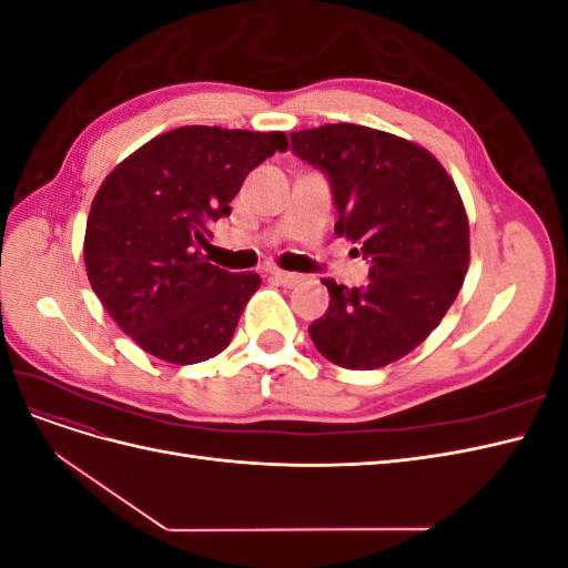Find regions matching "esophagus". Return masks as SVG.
Instances as JSON below:
<instances>
[{
	"instance_id": "34e87169",
	"label": "esophagus",
	"mask_w": 568,
	"mask_h": 568,
	"mask_svg": "<svg viewBox=\"0 0 568 568\" xmlns=\"http://www.w3.org/2000/svg\"><path fill=\"white\" fill-rule=\"evenodd\" d=\"M270 274H272V277L277 280L280 284H284V286H296V284L301 282V274H296V272H286V270H280V267H274Z\"/></svg>"
}]
</instances>
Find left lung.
<instances>
[{"instance_id":"obj_1","label":"left lung","mask_w":568,"mask_h":568,"mask_svg":"<svg viewBox=\"0 0 568 568\" xmlns=\"http://www.w3.org/2000/svg\"><path fill=\"white\" fill-rule=\"evenodd\" d=\"M291 146L329 178L336 234L372 261L363 288L324 280L329 311L311 338L338 367H386L415 351L459 294L469 267L462 196L432 151L384 130L322 125L291 132Z\"/></svg>"}]
</instances>
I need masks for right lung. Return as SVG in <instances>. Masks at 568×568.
<instances>
[{"instance_id": "add662e5", "label": "right lung", "mask_w": 568, "mask_h": 568, "mask_svg": "<svg viewBox=\"0 0 568 568\" xmlns=\"http://www.w3.org/2000/svg\"><path fill=\"white\" fill-rule=\"evenodd\" d=\"M284 132L186 125L120 161L94 194L84 267L115 324L149 355L196 365L230 346L261 274L205 263L211 225Z\"/></svg>"}]
</instances>
